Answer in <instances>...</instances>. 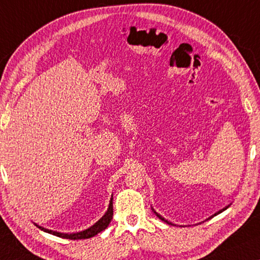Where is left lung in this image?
<instances>
[{"label": "left lung", "mask_w": 260, "mask_h": 260, "mask_svg": "<svg viewBox=\"0 0 260 260\" xmlns=\"http://www.w3.org/2000/svg\"><path fill=\"white\" fill-rule=\"evenodd\" d=\"M226 208H228V207H226ZM226 208H224V209H223V210H225ZM223 210H219V211H218V213H216V214H215V215H217V214H219V213H222V211H223ZM153 211H154V214H155V215H157V216H158L159 218H160V219H161V221H164V222H166V223H167V224H172V223H171V222H169V221H166V219H165V218H164V217H161V216H160V215H159V214L157 213V211H155V210H153Z\"/></svg>", "instance_id": "left-lung-1"}]
</instances>
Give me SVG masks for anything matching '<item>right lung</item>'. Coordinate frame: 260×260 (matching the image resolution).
Listing matches in <instances>:
<instances>
[{
  "instance_id": "1",
  "label": "right lung",
  "mask_w": 260,
  "mask_h": 260,
  "mask_svg": "<svg viewBox=\"0 0 260 260\" xmlns=\"http://www.w3.org/2000/svg\"><path fill=\"white\" fill-rule=\"evenodd\" d=\"M113 215H114V211H113V198L110 199V203H109V208H108L107 213L103 215V216L99 219V221L95 223L94 225H91L88 229L83 230V231H80V233L77 234H61V233H57V231H52L49 229H45V228L43 226H39L37 225L39 229L45 231V233H49L54 235V236H58V237H61V238H67V239H86V238H90V237H94L95 235H98L99 233H101L105 229H107V226L109 225V223L111 222V219H113Z\"/></svg>"
}]
</instances>
